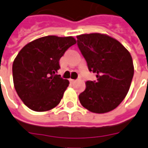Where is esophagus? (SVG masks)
<instances>
[{"mask_svg":"<svg viewBox=\"0 0 148 148\" xmlns=\"http://www.w3.org/2000/svg\"><path fill=\"white\" fill-rule=\"evenodd\" d=\"M70 82H71V83H74V82H76V80H74V79H70Z\"/></svg>","mask_w":148,"mask_h":148,"instance_id":"obj_1","label":"esophagus"}]
</instances>
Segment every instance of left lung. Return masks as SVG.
I'll return each instance as SVG.
<instances>
[{
    "label": "left lung",
    "mask_w": 148,
    "mask_h": 148,
    "mask_svg": "<svg viewBox=\"0 0 148 148\" xmlns=\"http://www.w3.org/2000/svg\"><path fill=\"white\" fill-rule=\"evenodd\" d=\"M77 46L96 81L86 82L78 98L83 107L103 114L114 110L127 95L134 66L130 53L116 39L99 33L77 36Z\"/></svg>",
    "instance_id": "obj_1"
}]
</instances>
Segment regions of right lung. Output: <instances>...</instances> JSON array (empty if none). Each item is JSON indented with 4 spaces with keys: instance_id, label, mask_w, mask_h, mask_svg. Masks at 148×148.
<instances>
[{
    "instance_id": "right-lung-1",
    "label": "right lung",
    "mask_w": 148,
    "mask_h": 148,
    "mask_svg": "<svg viewBox=\"0 0 148 148\" xmlns=\"http://www.w3.org/2000/svg\"><path fill=\"white\" fill-rule=\"evenodd\" d=\"M76 43L73 37L45 36L25 45L13 64V84L25 106L34 111H47L58 106L69 86L56 74L59 60Z\"/></svg>"
}]
</instances>
